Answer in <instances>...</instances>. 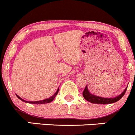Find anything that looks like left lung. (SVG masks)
<instances>
[{"instance_id": "left-lung-1", "label": "left lung", "mask_w": 135, "mask_h": 135, "mask_svg": "<svg viewBox=\"0 0 135 135\" xmlns=\"http://www.w3.org/2000/svg\"><path fill=\"white\" fill-rule=\"evenodd\" d=\"M127 90V88H126L123 92H122V94L119 95V96L116 97L115 98H103L100 97L95 96V95H92L88 91V88L85 86V89H84V91H83V96H84V99L90 102L91 103H94V104H111V103H115V102L118 101L120 99L123 97V95L126 93V91Z\"/></svg>"}]
</instances>
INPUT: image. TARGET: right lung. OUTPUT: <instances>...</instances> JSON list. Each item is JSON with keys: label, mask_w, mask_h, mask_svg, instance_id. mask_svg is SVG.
I'll list each match as a JSON object with an SVG mask.
<instances>
[{"label": "right lung", "mask_w": 135, "mask_h": 135, "mask_svg": "<svg viewBox=\"0 0 135 135\" xmlns=\"http://www.w3.org/2000/svg\"><path fill=\"white\" fill-rule=\"evenodd\" d=\"M58 92H59V89H57V91H56V93L54 94V95H53L52 97H51L49 98V99H45V100H40V101H35V102H28V101H27V100H23V99H21V98H20V97L18 96V95H16V96L17 97V98H18V99H20V100H22V101H23V102H25V103H31V104H46V103H50V102L52 101V100H54V99H55V97H56V95H57Z\"/></svg>", "instance_id": "1"}]
</instances>
